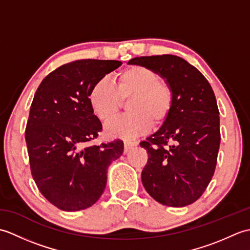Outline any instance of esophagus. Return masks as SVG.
Here are the masks:
<instances>
[{
    "label": "esophagus",
    "mask_w": 250,
    "mask_h": 250,
    "mask_svg": "<svg viewBox=\"0 0 250 250\" xmlns=\"http://www.w3.org/2000/svg\"><path fill=\"white\" fill-rule=\"evenodd\" d=\"M124 145H125V152H126V151H129L130 149H132V148H133L134 146H136V143L135 142H130V141H125Z\"/></svg>",
    "instance_id": "34e87169"
}]
</instances>
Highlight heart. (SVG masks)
<instances>
[{
    "instance_id": "1",
    "label": "heart",
    "mask_w": 250,
    "mask_h": 250,
    "mask_svg": "<svg viewBox=\"0 0 250 250\" xmlns=\"http://www.w3.org/2000/svg\"><path fill=\"white\" fill-rule=\"evenodd\" d=\"M129 101V115L106 126V134L125 140L135 139L155 125H162L173 108V92L160 75L151 68L133 65L118 76L116 87L107 79H100L89 93V103L94 115L103 122L116 118L122 102Z\"/></svg>"
}]
</instances>
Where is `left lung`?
<instances>
[{
	"instance_id": "obj_1",
	"label": "left lung",
	"mask_w": 250,
	"mask_h": 250,
	"mask_svg": "<svg viewBox=\"0 0 250 250\" xmlns=\"http://www.w3.org/2000/svg\"><path fill=\"white\" fill-rule=\"evenodd\" d=\"M129 64L156 71L174 99L171 114L160 129L140 144L148 152L143 186L163 205L192 204L213 177L220 145L219 110L213 89L198 68L177 56L133 58Z\"/></svg>"
}]
</instances>
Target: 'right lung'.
Masks as SVG:
<instances>
[{
    "label": "right lung",
    "mask_w": 250,
    "mask_h": 250,
    "mask_svg": "<svg viewBox=\"0 0 250 250\" xmlns=\"http://www.w3.org/2000/svg\"><path fill=\"white\" fill-rule=\"evenodd\" d=\"M122 63L76 60L47 75L37 88L25 128L31 173L51 204L86 209L104 192L110 163L124 152L116 140L88 146L102 131L89 103L93 84Z\"/></svg>",
    "instance_id": "right-lung-1"
}]
</instances>
